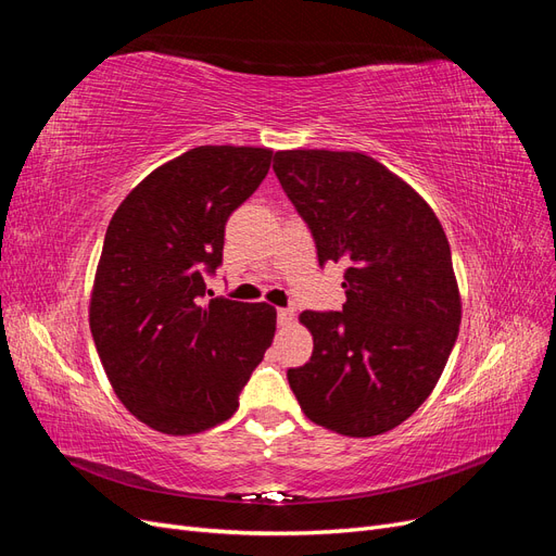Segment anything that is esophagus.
Segmentation results:
<instances>
[{
    "label": "esophagus",
    "mask_w": 556,
    "mask_h": 556,
    "mask_svg": "<svg viewBox=\"0 0 556 556\" xmlns=\"http://www.w3.org/2000/svg\"><path fill=\"white\" fill-rule=\"evenodd\" d=\"M294 317H296L294 308H280L278 311V325L280 327H292L294 325Z\"/></svg>",
    "instance_id": "esophagus-1"
}]
</instances>
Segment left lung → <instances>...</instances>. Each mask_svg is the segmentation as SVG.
Listing matches in <instances>:
<instances>
[{
	"instance_id": "1",
	"label": "left lung",
	"mask_w": 556,
	"mask_h": 556,
	"mask_svg": "<svg viewBox=\"0 0 556 556\" xmlns=\"http://www.w3.org/2000/svg\"><path fill=\"white\" fill-rule=\"evenodd\" d=\"M274 172L304 217L319 266L345 264L339 313L304 311L311 362L290 368L301 410L368 439L433 392L462 323L443 225L410 185L355 150H278Z\"/></svg>"
}]
</instances>
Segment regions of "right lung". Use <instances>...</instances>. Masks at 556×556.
I'll use <instances>...</instances> for the list:
<instances>
[{
	"instance_id": "obj_1",
	"label": "right lung",
	"mask_w": 556,
	"mask_h": 556,
	"mask_svg": "<svg viewBox=\"0 0 556 556\" xmlns=\"http://www.w3.org/2000/svg\"><path fill=\"white\" fill-rule=\"evenodd\" d=\"M274 150L199 146L148 174L113 213L90 294V331L123 406L150 429L223 425L276 333V308L206 294L229 215Z\"/></svg>"
}]
</instances>
